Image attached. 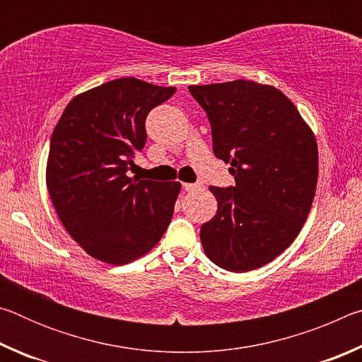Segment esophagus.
I'll list each match as a JSON object with an SVG mask.
<instances>
[{
    "instance_id": "34e87169",
    "label": "esophagus",
    "mask_w": 362,
    "mask_h": 362,
    "mask_svg": "<svg viewBox=\"0 0 362 362\" xmlns=\"http://www.w3.org/2000/svg\"><path fill=\"white\" fill-rule=\"evenodd\" d=\"M201 188H203L201 183H183V189H185V192H196V189Z\"/></svg>"
}]
</instances>
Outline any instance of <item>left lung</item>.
I'll return each mask as SVG.
<instances>
[{"label":"left lung","mask_w":362,"mask_h":362,"mask_svg":"<svg viewBox=\"0 0 362 362\" xmlns=\"http://www.w3.org/2000/svg\"><path fill=\"white\" fill-rule=\"evenodd\" d=\"M207 113L214 155L235 187H209L217 214L201 226L209 259L228 272L260 268L296 240L313 204L317 145L296 105L273 86L246 79L188 86Z\"/></svg>","instance_id":"1"}]
</instances>
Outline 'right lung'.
Returning a JSON list of instances; mask_svg holds the SVG:
<instances>
[{
    "mask_svg": "<svg viewBox=\"0 0 362 362\" xmlns=\"http://www.w3.org/2000/svg\"><path fill=\"white\" fill-rule=\"evenodd\" d=\"M137 78H119L71 99L51 137L46 183L60 222L86 252L126 265L168 230L179 182L127 177L146 142L145 119L173 97Z\"/></svg>",
    "mask_w": 362,
    "mask_h": 362,
    "instance_id": "obj_1",
    "label": "right lung"
}]
</instances>
